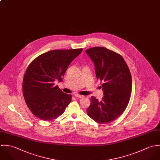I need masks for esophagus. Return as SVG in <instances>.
I'll list each match as a JSON object with an SVG mask.
<instances>
[{
    "instance_id": "esophagus-1",
    "label": "esophagus",
    "mask_w": 160,
    "mask_h": 160,
    "mask_svg": "<svg viewBox=\"0 0 160 160\" xmlns=\"http://www.w3.org/2000/svg\"><path fill=\"white\" fill-rule=\"evenodd\" d=\"M75 96L76 98H83V96L80 95H75Z\"/></svg>"
}]
</instances>
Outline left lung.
<instances>
[{"label":"left lung","mask_w":160,"mask_h":160,"mask_svg":"<svg viewBox=\"0 0 160 160\" xmlns=\"http://www.w3.org/2000/svg\"><path fill=\"white\" fill-rule=\"evenodd\" d=\"M95 66L96 78L102 83V98L91 97L87 114L99 124L118 118L128 106L132 92V76L122 56L104 47L86 50Z\"/></svg>","instance_id":"8db88e82"}]
</instances>
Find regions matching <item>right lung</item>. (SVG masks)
Segmentation results:
<instances>
[{
    "label": "right lung",
    "mask_w": 160,
    "mask_h": 160,
    "mask_svg": "<svg viewBox=\"0 0 160 160\" xmlns=\"http://www.w3.org/2000/svg\"><path fill=\"white\" fill-rule=\"evenodd\" d=\"M83 51L57 49L41 54L27 67L23 80V95L32 114L44 121H52L62 114L72 101L54 82L62 81L69 64Z\"/></svg>",
    "instance_id": "obj_1"
}]
</instances>
